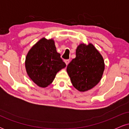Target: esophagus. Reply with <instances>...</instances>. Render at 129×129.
<instances>
[{"instance_id":"34e87169","label":"esophagus","mask_w":129,"mask_h":129,"mask_svg":"<svg viewBox=\"0 0 129 129\" xmlns=\"http://www.w3.org/2000/svg\"><path fill=\"white\" fill-rule=\"evenodd\" d=\"M64 62H65V63H66L67 66V65L69 64V62H70V60H69V59H67V60H64Z\"/></svg>"}]
</instances>
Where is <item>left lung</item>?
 I'll list each match as a JSON object with an SVG mask.
<instances>
[{
	"mask_svg": "<svg viewBox=\"0 0 129 129\" xmlns=\"http://www.w3.org/2000/svg\"><path fill=\"white\" fill-rule=\"evenodd\" d=\"M105 69L103 57L91 43L81 44L77 47L76 57L67 67L73 87L86 91L100 82Z\"/></svg>",
	"mask_w": 129,
	"mask_h": 129,
	"instance_id": "1",
	"label": "left lung"
}]
</instances>
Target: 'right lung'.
Returning a JSON list of instances; mask_svg holds the SVG:
<instances>
[{"label": "right lung", "instance_id": "obj_1", "mask_svg": "<svg viewBox=\"0 0 129 129\" xmlns=\"http://www.w3.org/2000/svg\"><path fill=\"white\" fill-rule=\"evenodd\" d=\"M27 75L37 85L45 88L53 82L59 71L66 67L56 51L53 39L43 38L31 47L26 54Z\"/></svg>", "mask_w": 129, "mask_h": 129}]
</instances>
